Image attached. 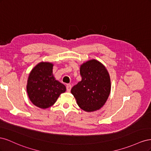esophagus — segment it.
I'll return each instance as SVG.
<instances>
[{
    "label": "esophagus",
    "mask_w": 151,
    "mask_h": 151,
    "mask_svg": "<svg viewBox=\"0 0 151 151\" xmlns=\"http://www.w3.org/2000/svg\"><path fill=\"white\" fill-rule=\"evenodd\" d=\"M66 88H67V92H70V90H71V88H72V86L70 84H67L66 86Z\"/></svg>",
    "instance_id": "esophagus-1"
}]
</instances>
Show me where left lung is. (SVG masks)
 <instances>
[{
    "mask_svg": "<svg viewBox=\"0 0 151 151\" xmlns=\"http://www.w3.org/2000/svg\"><path fill=\"white\" fill-rule=\"evenodd\" d=\"M80 74L82 80L73 86L71 93L82 109L96 111L103 107L110 93L108 72L101 62L93 59L81 65Z\"/></svg>",
    "mask_w": 151,
    "mask_h": 151,
    "instance_id": "left-lung-1",
    "label": "left lung"
}]
</instances>
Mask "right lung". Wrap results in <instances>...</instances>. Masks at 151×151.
Instances as JSON below:
<instances>
[{"mask_svg": "<svg viewBox=\"0 0 151 151\" xmlns=\"http://www.w3.org/2000/svg\"><path fill=\"white\" fill-rule=\"evenodd\" d=\"M53 64L42 62L36 65L28 77L26 90L29 98L36 106L46 109L56 102L66 87L55 79Z\"/></svg>", "mask_w": 151, "mask_h": 151, "instance_id": "1", "label": "right lung"}]
</instances>
